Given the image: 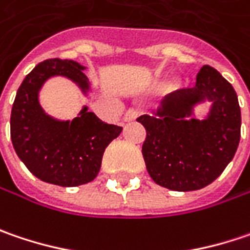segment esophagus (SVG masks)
<instances>
[{"mask_svg": "<svg viewBox=\"0 0 250 250\" xmlns=\"http://www.w3.org/2000/svg\"><path fill=\"white\" fill-rule=\"evenodd\" d=\"M136 118H138V111L136 109H128L126 114H125V117H124V121L125 122H132V121H135Z\"/></svg>", "mask_w": 250, "mask_h": 250, "instance_id": "obj_1", "label": "esophagus"}]
</instances>
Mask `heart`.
<instances>
[{"label":"heart","mask_w":250,"mask_h":250,"mask_svg":"<svg viewBox=\"0 0 250 250\" xmlns=\"http://www.w3.org/2000/svg\"><path fill=\"white\" fill-rule=\"evenodd\" d=\"M174 80L171 77H159L155 79L147 84V90L152 93H157V91H165L173 85Z\"/></svg>","instance_id":"1"}]
</instances>
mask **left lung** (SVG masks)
<instances>
[{
  "label": "left lung",
  "instance_id": "1",
  "mask_svg": "<svg viewBox=\"0 0 250 250\" xmlns=\"http://www.w3.org/2000/svg\"><path fill=\"white\" fill-rule=\"evenodd\" d=\"M208 104L203 119L197 106ZM146 129L142 146L153 181L173 191L211 184L229 165L241 139V108L233 87L211 66L198 71L194 88L165 97L150 115L136 119Z\"/></svg>",
  "mask_w": 250,
  "mask_h": 250
}]
</instances>
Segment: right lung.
<instances>
[{
	"instance_id": "obj_1",
	"label": "right lung",
	"mask_w": 250,
	"mask_h": 250,
	"mask_svg": "<svg viewBox=\"0 0 250 250\" xmlns=\"http://www.w3.org/2000/svg\"><path fill=\"white\" fill-rule=\"evenodd\" d=\"M85 69L74 60H44L18 88L11 111V141L21 162L44 183L77 187L93 181L105 147L122 132L97 118L87 105L71 121L55 118L41 105V91L53 77L69 79L87 97L93 87Z\"/></svg>"
}]
</instances>
